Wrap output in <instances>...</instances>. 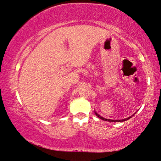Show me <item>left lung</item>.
<instances>
[{
  "mask_svg": "<svg viewBox=\"0 0 161 161\" xmlns=\"http://www.w3.org/2000/svg\"><path fill=\"white\" fill-rule=\"evenodd\" d=\"M95 115L97 116V117L100 118V119H102V120L108 121V122H114V123H118V122H124V121H125V120H128L129 119H130V118L132 117V116H129L128 118H125V119H106V118L102 117V116H100L99 114H97V112H95ZM132 116H133V115H132Z\"/></svg>",
  "mask_w": 161,
  "mask_h": 161,
  "instance_id": "8db88e82",
  "label": "left lung"
}]
</instances>
